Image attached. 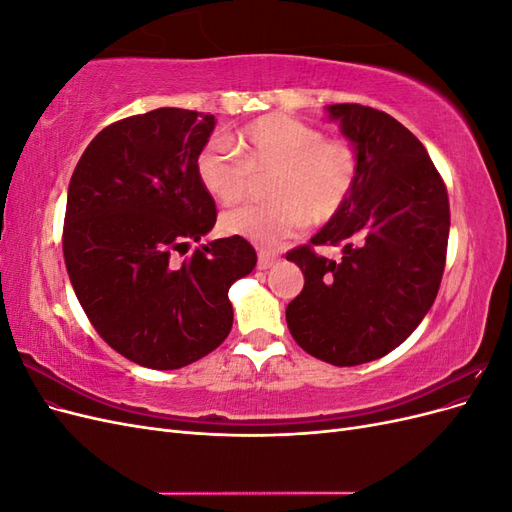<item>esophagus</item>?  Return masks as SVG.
Returning <instances> with one entry per match:
<instances>
[{"label":"esophagus","mask_w":512,"mask_h":512,"mask_svg":"<svg viewBox=\"0 0 512 512\" xmlns=\"http://www.w3.org/2000/svg\"><path fill=\"white\" fill-rule=\"evenodd\" d=\"M277 260H280V256H277L275 252L260 250V252H258V269H269V267L275 265Z\"/></svg>","instance_id":"1"}]
</instances>
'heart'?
I'll use <instances>...</instances> for the list:
<instances>
[{
    "label": "heart",
    "instance_id": "obj_1",
    "mask_svg": "<svg viewBox=\"0 0 512 512\" xmlns=\"http://www.w3.org/2000/svg\"><path fill=\"white\" fill-rule=\"evenodd\" d=\"M269 170V203L222 215L224 232L262 247L288 239L305 222L324 224L337 215L359 183L361 156L346 138H324L312 123L271 113L245 123L237 147L215 136L196 158L200 185L220 203L243 198L252 175Z\"/></svg>",
    "mask_w": 512,
    "mask_h": 512
}]
</instances>
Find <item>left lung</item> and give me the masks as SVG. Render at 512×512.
Here are the masks:
<instances>
[{
	"label": "left lung",
	"mask_w": 512,
	"mask_h": 512,
	"mask_svg": "<svg viewBox=\"0 0 512 512\" xmlns=\"http://www.w3.org/2000/svg\"><path fill=\"white\" fill-rule=\"evenodd\" d=\"M329 117L359 149L361 175L312 243L286 254L305 277L286 322L307 354L352 367L395 350L436 301L451 209L427 149L397 119L361 104H331ZM316 244L345 256L324 259Z\"/></svg>",
	"instance_id": "8db88e82"
}]
</instances>
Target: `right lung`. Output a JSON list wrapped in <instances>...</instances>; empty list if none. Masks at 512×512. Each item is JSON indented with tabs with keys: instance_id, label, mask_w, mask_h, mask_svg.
<instances>
[{
	"instance_id": "obj_1",
	"label": "right lung",
	"mask_w": 512,
	"mask_h": 512,
	"mask_svg": "<svg viewBox=\"0 0 512 512\" xmlns=\"http://www.w3.org/2000/svg\"><path fill=\"white\" fill-rule=\"evenodd\" d=\"M215 117L156 108L106 126L76 164L64 258L81 307L132 363L179 369L218 348L232 327L228 288L256 267L243 237L188 241L215 226L196 158Z\"/></svg>"
}]
</instances>
